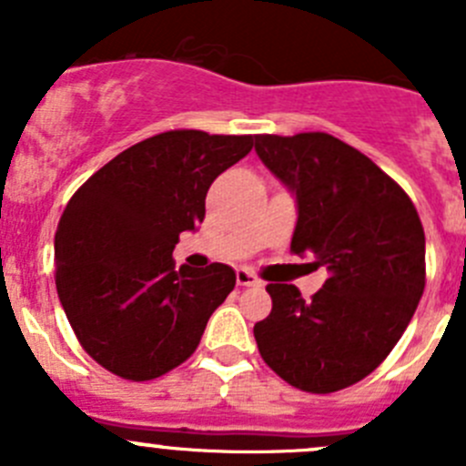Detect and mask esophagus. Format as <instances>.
<instances>
[{
    "label": "esophagus",
    "instance_id": "esophagus-1",
    "mask_svg": "<svg viewBox=\"0 0 466 466\" xmlns=\"http://www.w3.org/2000/svg\"><path fill=\"white\" fill-rule=\"evenodd\" d=\"M236 282L240 284V287H261V279L257 278V275H252L249 270H238L236 273Z\"/></svg>",
    "mask_w": 466,
    "mask_h": 466
}]
</instances>
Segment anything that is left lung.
<instances>
[{
    "label": "left lung",
    "instance_id": "obj_1",
    "mask_svg": "<svg viewBox=\"0 0 466 466\" xmlns=\"http://www.w3.org/2000/svg\"><path fill=\"white\" fill-rule=\"evenodd\" d=\"M254 149L296 196L291 252L329 270L310 300L294 284L266 287L258 352L296 390L339 392L376 371L409 327L425 291L422 221L392 177L333 135H257Z\"/></svg>",
    "mask_w": 466,
    "mask_h": 466
}]
</instances>
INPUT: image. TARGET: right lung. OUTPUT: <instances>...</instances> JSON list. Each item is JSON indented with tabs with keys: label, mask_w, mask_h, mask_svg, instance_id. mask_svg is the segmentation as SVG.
Wrapping results in <instances>:
<instances>
[{
	"label": "right lung",
	"mask_w": 466,
	"mask_h": 466,
	"mask_svg": "<svg viewBox=\"0 0 466 466\" xmlns=\"http://www.w3.org/2000/svg\"><path fill=\"white\" fill-rule=\"evenodd\" d=\"M252 147V135L167 130L72 196L56 230V287L81 348L106 371L154 380L196 352L236 270H177L172 249L205 219L209 184Z\"/></svg>",
	"instance_id": "1"
}]
</instances>
